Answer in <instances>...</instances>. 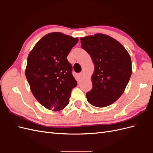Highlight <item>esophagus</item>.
<instances>
[{"label": "esophagus", "mask_w": 153, "mask_h": 153, "mask_svg": "<svg viewBox=\"0 0 153 153\" xmlns=\"http://www.w3.org/2000/svg\"><path fill=\"white\" fill-rule=\"evenodd\" d=\"M83 76H84V73L82 72L79 74V77H80V78H82Z\"/></svg>", "instance_id": "34e87169"}]
</instances>
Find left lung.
I'll return each instance as SVG.
<instances>
[{
  "instance_id": "obj_1",
  "label": "left lung",
  "mask_w": 153,
  "mask_h": 153,
  "mask_svg": "<svg viewBox=\"0 0 153 153\" xmlns=\"http://www.w3.org/2000/svg\"><path fill=\"white\" fill-rule=\"evenodd\" d=\"M81 47L94 65L88 102L96 107L112 105L123 94L132 73L130 55L116 39L103 34L81 38Z\"/></svg>"
}]
</instances>
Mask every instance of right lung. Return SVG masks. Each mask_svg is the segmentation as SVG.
I'll use <instances>...</instances> for the list:
<instances>
[{
    "instance_id": "add662e5",
    "label": "right lung",
    "mask_w": 153,
    "mask_h": 153,
    "mask_svg": "<svg viewBox=\"0 0 153 153\" xmlns=\"http://www.w3.org/2000/svg\"><path fill=\"white\" fill-rule=\"evenodd\" d=\"M78 38L52 32L36 44L27 58L25 76L32 94L46 108L60 111L68 105L77 85L66 59Z\"/></svg>"
}]
</instances>
